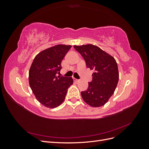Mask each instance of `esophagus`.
<instances>
[{
    "instance_id": "obj_1",
    "label": "esophagus",
    "mask_w": 149,
    "mask_h": 149,
    "mask_svg": "<svg viewBox=\"0 0 149 149\" xmlns=\"http://www.w3.org/2000/svg\"><path fill=\"white\" fill-rule=\"evenodd\" d=\"M74 81L76 82V83H78V82H79V79H75V78H74Z\"/></svg>"
}]
</instances>
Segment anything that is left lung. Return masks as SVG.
<instances>
[{
	"label": "left lung",
	"instance_id": "8db88e82",
	"mask_svg": "<svg viewBox=\"0 0 149 149\" xmlns=\"http://www.w3.org/2000/svg\"><path fill=\"white\" fill-rule=\"evenodd\" d=\"M85 60L87 68L94 71L86 91H81L85 102L92 107H100L113 94L119 81L118 64L114 58L93 45L74 46Z\"/></svg>",
	"mask_w": 149,
	"mask_h": 149
}]
</instances>
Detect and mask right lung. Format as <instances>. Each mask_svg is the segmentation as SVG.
<instances>
[{"label":"right lung","instance_id":"right-lung-1","mask_svg":"<svg viewBox=\"0 0 149 149\" xmlns=\"http://www.w3.org/2000/svg\"><path fill=\"white\" fill-rule=\"evenodd\" d=\"M71 45H58L39 53L29 71V84L37 100L42 105L55 108L63 102L68 89L73 84L71 77L58 76L61 63Z\"/></svg>","mask_w":149,"mask_h":149}]
</instances>
